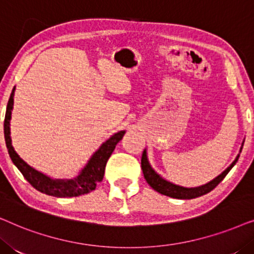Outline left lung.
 Masks as SVG:
<instances>
[{"label": "left lung", "instance_id": "obj_1", "mask_svg": "<svg viewBox=\"0 0 254 254\" xmlns=\"http://www.w3.org/2000/svg\"><path fill=\"white\" fill-rule=\"evenodd\" d=\"M243 147V144H242ZM242 151V148H241ZM239 158V155L236 157L234 162L231 163V165L229 166L227 170H224L223 172L221 173L220 176H217L216 178L211 180L206 185L199 186V187H194V189H187V187H183V186H178L175 185V184L168 182V180L163 179L161 176L157 175L155 172V170L151 168V165L149 164L148 157H147V151H143L142 154V158H141V168L142 171H143L144 178L147 180V183L150 185L152 189H154L156 192L163 194V195L170 196V197H175V199H194V197L204 195V194L209 193L210 190H213L215 187H216L218 184H220L222 180L224 179V177L228 175L229 171L234 168V165L237 163Z\"/></svg>", "mask_w": 254, "mask_h": 254}]
</instances>
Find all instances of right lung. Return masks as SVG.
Listing matches in <instances>:
<instances>
[{
  "label": "right lung",
  "instance_id": "obj_1",
  "mask_svg": "<svg viewBox=\"0 0 254 254\" xmlns=\"http://www.w3.org/2000/svg\"><path fill=\"white\" fill-rule=\"evenodd\" d=\"M13 95H15V88L12 89L8 105H6L4 118V138L10 158H11L13 164L17 166V169L22 172L24 178L39 192L57 197L78 196L82 194L90 193L95 190L97 184L103 180L106 163L109 161L117 143L125 135V130L118 131L106 142H104L98 150L91 156L88 164L84 166V169L79 172L77 177L72 179H52L44 173L37 171L26 162H24L12 147L11 136H10V119H11V111L13 107Z\"/></svg>",
  "mask_w": 254,
  "mask_h": 254
}]
</instances>
